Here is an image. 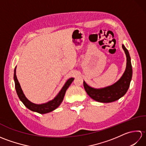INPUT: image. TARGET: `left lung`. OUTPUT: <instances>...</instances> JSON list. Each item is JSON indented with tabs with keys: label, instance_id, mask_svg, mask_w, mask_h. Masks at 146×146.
Wrapping results in <instances>:
<instances>
[{
	"label": "left lung",
	"instance_id": "obj_1",
	"mask_svg": "<svg viewBox=\"0 0 146 146\" xmlns=\"http://www.w3.org/2000/svg\"><path fill=\"white\" fill-rule=\"evenodd\" d=\"M122 48L126 54L127 66L124 73L119 81L112 85L101 89L92 88L83 82L86 92L94 100L103 103H109L119 100L127 92L132 79V68L129 51L124 45H122Z\"/></svg>",
	"mask_w": 146,
	"mask_h": 146
}]
</instances>
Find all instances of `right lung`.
<instances>
[{"label": "right lung", "mask_w": 146, "mask_h": 146, "mask_svg": "<svg viewBox=\"0 0 146 146\" xmlns=\"http://www.w3.org/2000/svg\"><path fill=\"white\" fill-rule=\"evenodd\" d=\"M15 68H16V67L15 68L14 70V79L15 82V90H16V92L19 98L22 102H23L24 105H25L27 108H29L31 110L36 111V112H38L39 113H46L50 112V111L54 110L57 107H58L59 105L61 104L62 101L63 100L64 96L65 95V93H66L67 88L69 87L71 83H72L74 80L73 78H71L68 80L64 84L63 87L61 90L60 93H59L58 95L53 99V100L49 101L46 104L38 105L31 102L29 100H27V98L25 97V95H24L23 90H22V89L21 88L19 83L17 80L16 74H15V72H16V71H15Z\"/></svg>", "instance_id": "add662e5"}]
</instances>
